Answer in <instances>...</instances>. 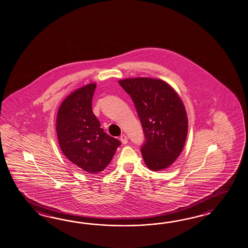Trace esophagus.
<instances>
[{
  "instance_id": "obj_1",
  "label": "esophagus",
  "mask_w": 248,
  "mask_h": 248,
  "mask_svg": "<svg viewBox=\"0 0 248 248\" xmlns=\"http://www.w3.org/2000/svg\"><path fill=\"white\" fill-rule=\"evenodd\" d=\"M120 140H121L123 144H126L127 142H128V138H127L126 135L125 134H122L121 136H120Z\"/></svg>"
}]
</instances>
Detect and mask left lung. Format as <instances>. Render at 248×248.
Returning <instances> with one entry per match:
<instances>
[{"instance_id": "1", "label": "left lung", "mask_w": 248, "mask_h": 248, "mask_svg": "<svg viewBox=\"0 0 248 248\" xmlns=\"http://www.w3.org/2000/svg\"><path fill=\"white\" fill-rule=\"evenodd\" d=\"M131 96L145 134L141 154L148 169H168L181 154L187 136L188 119L177 92L162 79L148 77L120 79Z\"/></svg>"}]
</instances>
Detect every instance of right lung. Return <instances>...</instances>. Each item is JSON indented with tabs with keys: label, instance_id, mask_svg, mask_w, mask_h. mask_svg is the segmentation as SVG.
<instances>
[{
	"label": "right lung",
	"instance_id": "add662e5",
	"mask_svg": "<svg viewBox=\"0 0 248 248\" xmlns=\"http://www.w3.org/2000/svg\"><path fill=\"white\" fill-rule=\"evenodd\" d=\"M96 83L85 85L68 95L56 116V133L65 157L90 174L103 171L121 142L104 133L92 112Z\"/></svg>",
	"mask_w": 248,
	"mask_h": 248
}]
</instances>
